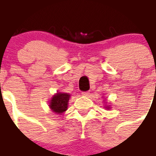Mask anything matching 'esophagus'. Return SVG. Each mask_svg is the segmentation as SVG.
<instances>
[{
	"label": "esophagus",
	"mask_w": 156,
	"mask_h": 156,
	"mask_svg": "<svg viewBox=\"0 0 156 156\" xmlns=\"http://www.w3.org/2000/svg\"><path fill=\"white\" fill-rule=\"evenodd\" d=\"M89 94H90L89 91H82V95H83V96H85V97H87V96H89Z\"/></svg>",
	"instance_id": "1"
}]
</instances>
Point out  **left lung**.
<instances>
[{
    "instance_id": "8db88e82",
    "label": "left lung",
    "mask_w": 156,
    "mask_h": 156,
    "mask_svg": "<svg viewBox=\"0 0 156 156\" xmlns=\"http://www.w3.org/2000/svg\"><path fill=\"white\" fill-rule=\"evenodd\" d=\"M108 108H109V107H108Z\"/></svg>"
}]
</instances>
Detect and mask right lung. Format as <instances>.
I'll return each instance as SVG.
<instances>
[{
  "instance_id": "right-lung-1",
  "label": "right lung",
  "mask_w": 156,
  "mask_h": 156,
  "mask_svg": "<svg viewBox=\"0 0 156 156\" xmlns=\"http://www.w3.org/2000/svg\"><path fill=\"white\" fill-rule=\"evenodd\" d=\"M69 97L70 95L67 93L59 92L56 95H55L50 102V107L52 111L57 114L65 112V110H67L68 102H69Z\"/></svg>"
}]
</instances>
